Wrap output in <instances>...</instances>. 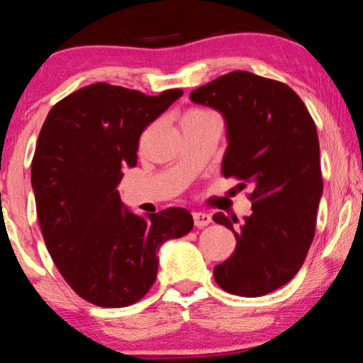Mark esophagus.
<instances>
[{"mask_svg":"<svg viewBox=\"0 0 363 363\" xmlns=\"http://www.w3.org/2000/svg\"><path fill=\"white\" fill-rule=\"evenodd\" d=\"M193 223H195V226H198V228L208 226L211 223V216L206 215V213L195 211V213H193Z\"/></svg>","mask_w":363,"mask_h":363,"instance_id":"34e87169","label":"esophagus"}]
</instances>
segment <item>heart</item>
Returning <instances> with one entry per match:
<instances>
[{"instance_id":"b5f03b06","label":"heart","mask_w":363,"mask_h":363,"mask_svg":"<svg viewBox=\"0 0 363 363\" xmlns=\"http://www.w3.org/2000/svg\"><path fill=\"white\" fill-rule=\"evenodd\" d=\"M198 112H200V111H191L190 113H198Z\"/></svg>"}]
</instances>
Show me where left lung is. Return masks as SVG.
<instances>
[{
	"label": "left lung",
	"instance_id": "1",
	"mask_svg": "<svg viewBox=\"0 0 363 363\" xmlns=\"http://www.w3.org/2000/svg\"><path fill=\"white\" fill-rule=\"evenodd\" d=\"M190 99L225 117L223 175L252 186V213L240 230L223 213L213 216L236 238L215 281L236 296L269 294L297 274L314 240L324 188L315 123L289 86L246 71L225 74Z\"/></svg>",
	"mask_w": 363,
	"mask_h": 363
}]
</instances>
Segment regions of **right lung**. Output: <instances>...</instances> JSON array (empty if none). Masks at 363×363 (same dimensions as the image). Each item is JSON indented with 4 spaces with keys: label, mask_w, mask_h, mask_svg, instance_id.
<instances>
[{
    "label": "right lung",
    "mask_w": 363,
    "mask_h": 363,
    "mask_svg": "<svg viewBox=\"0 0 363 363\" xmlns=\"http://www.w3.org/2000/svg\"><path fill=\"white\" fill-rule=\"evenodd\" d=\"M182 89L145 96L97 82L49 111L31 163L44 242L77 296L101 307H127L157 279L160 246L191 231L185 208L147 218L118 195L123 168L137 165L138 140Z\"/></svg>",
    "instance_id": "add662e5"
}]
</instances>
